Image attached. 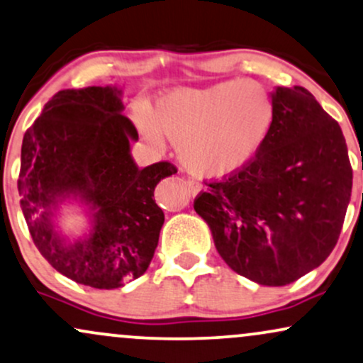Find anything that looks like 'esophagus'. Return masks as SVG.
Masks as SVG:
<instances>
[{
    "instance_id": "34e87169",
    "label": "esophagus",
    "mask_w": 363,
    "mask_h": 363,
    "mask_svg": "<svg viewBox=\"0 0 363 363\" xmlns=\"http://www.w3.org/2000/svg\"><path fill=\"white\" fill-rule=\"evenodd\" d=\"M186 185H189V189H190V191H191V195H199L200 191H202V185H200L199 182H195V180H189L186 182Z\"/></svg>"
}]
</instances>
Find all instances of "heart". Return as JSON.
<instances>
[{"label":"heart","mask_w":363,"mask_h":363,"mask_svg":"<svg viewBox=\"0 0 363 363\" xmlns=\"http://www.w3.org/2000/svg\"><path fill=\"white\" fill-rule=\"evenodd\" d=\"M135 125L151 147L166 135L178 157L200 178H224L240 172L265 143L275 118L272 95L255 79H228L202 88H174L149 112L135 106Z\"/></svg>","instance_id":"obj_1"}]
</instances>
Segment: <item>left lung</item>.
<instances>
[{
	"mask_svg": "<svg viewBox=\"0 0 363 363\" xmlns=\"http://www.w3.org/2000/svg\"><path fill=\"white\" fill-rule=\"evenodd\" d=\"M275 118L241 172L195 199L220 258L259 285L282 287L333 251L352 197L342 127L306 88L270 93Z\"/></svg>",
	"mask_w": 363,
	"mask_h": 363,
	"instance_id": "8db88e82",
	"label": "left lung"
}]
</instances>
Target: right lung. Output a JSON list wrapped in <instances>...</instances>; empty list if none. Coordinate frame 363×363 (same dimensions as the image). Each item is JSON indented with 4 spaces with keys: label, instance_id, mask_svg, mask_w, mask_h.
<instances>
[{
    "label": "right lung",
    "instance_id": "add662e5",
    "mask_svg": "<svg viewBox=\"0 0 363 363\" xmlns=\"http://www.w3.org/2000/svg\"><path fill=\"white\" fill-rule=\"evenodd\" d=\"M122 112L118 86L62 89L21 143L20 206L33 242L59 274L106 291L147 270L164 223L155 189L177 173L169 163L135 164L139 135ZM74 203L89 219L76 238L58 224L62 207Z\"/></svg>",
    "mask_w": 363,
    "mask_h": 363
}]
</instances>
